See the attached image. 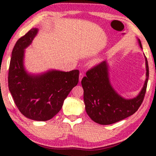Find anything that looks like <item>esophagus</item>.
Returning a JSON list of instances; mask_svg holds the SVG:
<instances>
[{"instance_id": "34e87169", "label": "esophagus", "mask_w": 156, "mask_h": 156, "mask_svg": "<svg viewBox=\"0 0 156 156\" xmlns=\"http://www.w3.org/2000/svg\"><path fill=\"white\" fill-rule=\"evenodd\" d=\"M83 76H84V74H83V73H80V74H79V80L81 81L82 78H83Z\"/></svg>"}]
</instances>
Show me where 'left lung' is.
I'll use <instances>...</instances> for the list:
<instances>
[{
	"label": "left lung",
	"mask_w": 156,
	"mask_h": 156,
	"mask_svg": "<svg viewBox=\"0 0 156 156\" xmlns=\"http://www.w3.org/2000/svg\"><path fill=\"white\" fill-rule=\"evenodd\" d=\"M139 43L142 48L140 40ZM146 58V79L142 90L133 99L122 98L113 90L108 78V65L101 62L86 72L81 80L85 110L90 118L100 125H111L133 115L144 98L149 76Z\"/></svg>",
	"instance_id": "1"
}]
</instances>
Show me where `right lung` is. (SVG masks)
<instances>
[{"label": "right lung", "instance_id": "obj_1", "mask_svg": "<svg viewBox=\"0 0 156 156\" xmlns=\"http://www.w3.org/2000/svg\"><path fill=\"white\" fill-rule=\"evenodd\" d=\"M34 28L19 39L12 52L8 72V87L21 113L29 119L46 121L61 110L64 99L77 85L79 71H49L41 75H30L25 71L24 49L36 35Z\"/></svg>", "mask_w": 156, "mask_h": 156}]
</instances>
